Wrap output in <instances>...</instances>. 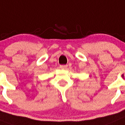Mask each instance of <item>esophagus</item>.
Segmentation results:
<instances>
[{"label": "esophagus", "instance_id": "obj_1", "mask_svg": "<svg viewBox=\"0 0 125 125\" xmlns=\"http://www.w3.org/2000/svg\"><path fill=\"white\" fill-rule=\"evenodd\" d=\"M67 65H62L60 66V68H62V69H65V68H67Z\"/></svg>", "mask_w": 125, "mask_h": 125}]
</instances>
